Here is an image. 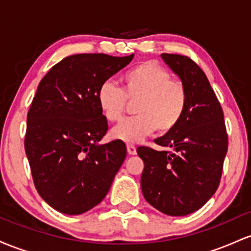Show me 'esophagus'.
Masks as SVG:
<instances>
[{
    "instance_id": "esophagus-1",
    "label": "esophagus",
    "mask_w": 251,
    "mask_h": 251,
    "mask_svg": "<svg viewBox=\"0 0 251 251\" xmlns=\"http://www.w3.org/2000/svg\"><path fill=\"white\" fill-rule=\"evenodd\" d=\"M126 148H127V153L129 155H134L135 153H137V149H135V146L132 145V144H127V145H126Z\"/></svg>"
}]
</instances>
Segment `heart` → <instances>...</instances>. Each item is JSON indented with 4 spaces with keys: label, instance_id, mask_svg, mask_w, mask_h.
<instances>
[{
    "label": "heart",
    "instance_id": "b5f03b06",
    "mask_svg": "<svg viewBox=\"0 0 251 251\" xmlns=\"http://www.w3.org/2000/svg\"><path fill=\"white\" fill-rule=\"evenodd\" d=\"M123 89L107 80L98 89L97 100L106 120L119 122L128 101L137 100L133 118L123 120L112 128L113 139L134 144L158 128L162 133L172 131L186 109L185 86L171 79L168 70L152 62H144L122 76Z\"/></svg>",
    "mask_w": 251,
    "mask_h": 251
}]
</instances>
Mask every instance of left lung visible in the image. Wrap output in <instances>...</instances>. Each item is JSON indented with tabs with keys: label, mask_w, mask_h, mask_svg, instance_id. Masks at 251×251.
<instances>
[{
	"label": "left lung",
	"mask_w": 251,
	"mask_h": 251,
	"mask_svg": "<svg viewBox=\"0 0 251 251\" xmlns=\"http://www.w3.org/2000/svg\"><path fill=\"white\" fill-rule=\"evenodd\" d=\"M162 59L185 86L188 103L179 124L154 139L166 151L137 149L145 164L140 185L153 208L186 216L201 209L220 185L227 134L221 103L200 66L178 54L164 53Z\"/></svg>",
	"instance_id": "obj_1"
}]
</instances>
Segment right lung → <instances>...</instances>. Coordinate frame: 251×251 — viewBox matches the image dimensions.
I'll return each instance as SVG.
<instances>
[{
	"mask_svg": "<svg viewBox=\"0 0 251 251\" xmlns=\"http://www.w3.org/2000/svg\"><path fill=\"white\" fill-rule=\"evenodd\" d=\"M133 56H67L37 86L27 114L25 150L37 192L62 214L80 215L98 205L125 160L123 142L99 143L108 125L97 94Z\"/></svg>",
	"mask_w": 251,
	"mask_h": 251,
	"instance_id": "1",
	"label": "right lung"
}]
</instances>
